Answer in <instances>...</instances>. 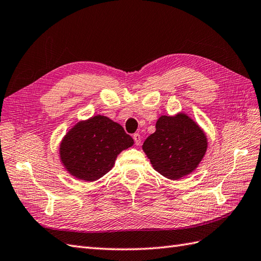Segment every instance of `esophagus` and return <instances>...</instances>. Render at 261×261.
Returning <instances> with one entry per match:
<instances>
[{
    "mask_svg": "<svg viewBox=\"0 0 261 261\" xmlns=\"http://www.w3.org/2000/svg\"><path fill=\"white\" fill-rule=\"evenodd\" d=\"M133 140H135L137 145H140V143H141V136L139 135V133H135V135H133Z\"/></svg>",
    "mask_w": 261,
    "mask_h": 261,
    "instance_id": "obj_1",
    "label": "esophagus"
}]
</instances>
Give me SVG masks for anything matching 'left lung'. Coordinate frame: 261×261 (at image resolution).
<instances>
[{
    "instance_id": "obj_1",
    "label": "left lung",
    "mask_w": 261,
    "mask_h": 261,
    "mask_svg": "<svg viewBox=\"0 0 261 261\" xmlns=\"http://www.w3.org/2000/svg\"><path fill=\"white\" fill-rule=\"evenodd\" d=\"M205 133L189 116H161L142 149L155 171L178 180L195 171L207 152Z\"/></svg>"
}]
</instances>
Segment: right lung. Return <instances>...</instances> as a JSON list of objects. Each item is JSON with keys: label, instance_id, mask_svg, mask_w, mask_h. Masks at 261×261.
<instances>
[{"label": "right lung", "instance_id": "obj_1", "mask_svg": "<svg viewBox=\"0 0 261 261\" xmlns=\"http://www.w3.org/2000/svg\"><path fill=\"white\" fill-rule=\"evenodd\" d=\"M133 143L122 125L98 114L68 131L60 143V160L74 178L92 182L110 171L118 154Z\"/></svg>", "mask_w": 261, "mask_h": 261}]
</instances>
